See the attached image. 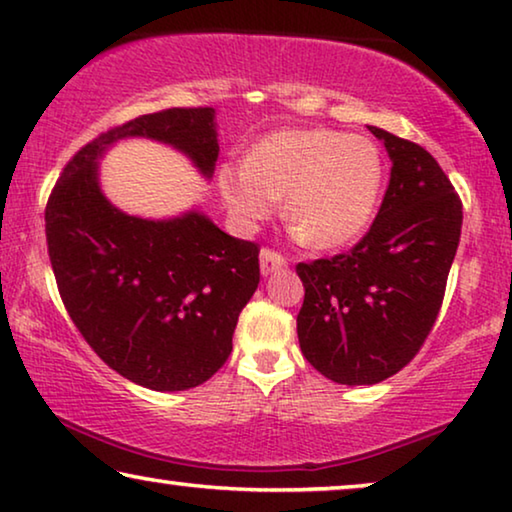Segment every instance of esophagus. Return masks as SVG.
I'll use <instances>...</instances> for the list:
<instances>
[{
    "mask_svg": "<svg viewBox=\"0 0 512 512\" xmlns=\"http://www.w3.org/2000/svg\"><path fill=\"white\" fill-rule=\"evenodd\" d=\"M285 264H287V259L280 253H276V250L264 248L262 253H259V271H262V276H271L273 271L282 269Z\"/></svg>",
    "mask_w": 512,
    "mask_h": 512,
    "instance_id": "obj_1",
    "label": "esophagus"
}]
</instances>
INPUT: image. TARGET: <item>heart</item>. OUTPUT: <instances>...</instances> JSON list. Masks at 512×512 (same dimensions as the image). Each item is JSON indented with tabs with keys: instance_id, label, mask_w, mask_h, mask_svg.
Returning a JSON list of instances; mask_svg holds the SVG:
<instances>
[{
	"instance_id": "1",
	"label": "heart",
	"mask_w": 512,
	"mask_h": 512,
	"mask_svg": "<svg viewBox=\"0 0 512 512\" xmlns=\"http://www.w3.org/2000/svg\"><path fill=\"white\" fill-rule=\"evenodd\" d=\"M220 193L243 225L266 220L285 197L287 223L317 250L340 248L368 227L381 190V158L361 135L326 128L264 137L243 165L220 170Z\"/></svg>"
}]
</instances>
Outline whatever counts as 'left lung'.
<instances>
[{
  "instance_id": "left-lung-1",
  "label": "left lung",
  "mask_w": 512,
  "mask_h": 512,
  "mask_svg": "<svg viewBox=\"0 0 512 512\" xmlns=\"http://www.w3.org/2000/svg\"><path fill=\"white\" fill-rule=\"evenodd\" d=\"M391 158L370 232L352 253L299 264L296 333L312 368L335 384H379L432 331L462 232V202L423 147L368 126Z\"/></svg>"
}]
</instances>
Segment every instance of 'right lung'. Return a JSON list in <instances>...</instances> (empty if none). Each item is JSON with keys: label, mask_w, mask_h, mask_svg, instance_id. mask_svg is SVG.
I'll return each instance as SVG.
<instances>
[{"label": "right lung", "mask_w": 512, "mask_h": 512, "mask_svg": "<svg viewBox=\"0 0 512 512\" xmlns=\"http://www.w3.org/2000/svg\"><path fill=\"white\" fill-rule=\"evenodd\" d=\"M128 137L177 149L204 179L216 170L213 108L142 114L101 133L68 160L45 207L50 264L73 324L112 370L151 391H186L230 356L259 250L200 209L154 220L114 207L98 165Z\"/></svg>", "instance_id": "1"}]
</instances>
